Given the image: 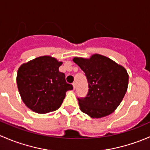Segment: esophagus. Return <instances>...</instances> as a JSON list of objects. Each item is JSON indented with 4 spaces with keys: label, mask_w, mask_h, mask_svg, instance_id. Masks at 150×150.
<instances>
[{
    "label": "esophagus",
    "mask_w": 150,
    "mask_h": 150,
    "mask_svg": "<svg viewBox=\"0 0 150 150\" xmlns=\"http://www.w3.org/2000/svg\"><path fill=\"white\" fill-rule=\"evenodd\" d=\"M72 86H73V88L75 89V88H76V84H75V82H74L73 83H72Z\"/></svg>",
    "instance_id": "obj_1"
}]
</instances>
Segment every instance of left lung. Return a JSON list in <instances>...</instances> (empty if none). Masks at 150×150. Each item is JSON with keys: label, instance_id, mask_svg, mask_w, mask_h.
Here are the masks:
<instances>
[{"label": "left lung", "instance_id": "8db88e82", "mask_svg": "<svg viewBox=\"0 0 150 150\" xmlns=\"http://www.w3.org/2000/svg\"><path fill=\"white\" fill-rule=\"evenodd\" d=\"M73 62L85 72L88 83L86 97L78 98L81 111L93 118L112 113L127 91L126 69L100 54H93L89 59L74 57Z\"/></svg>", "mask_w": 150, "mask_h": 150}]
</instances>
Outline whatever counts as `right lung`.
<instances>
[{
	"instance_id": "obj_1",
	"label": "right lung",
	"mask_w": 150,
	"mask_h": 150,
	"mask_svg": "<svg viewBox=\"0 0 150 150\" xmlns=\"http://www.w3.org/2000/svg\"><path fill=\"white\" fill-rule=\"evenodd\" d=\"M62 64L49 56L38 57L22 64L16 76L18 90L25 105L39 114L59 109L66 92L73 87L67 83L65 75L59 72Z\"/></svg>"
}]
</instances>
